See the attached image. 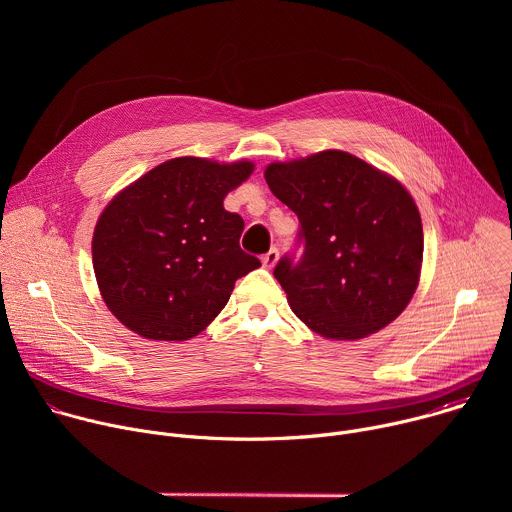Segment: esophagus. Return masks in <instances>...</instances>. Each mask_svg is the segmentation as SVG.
Returning a JSON list of instances; mask_svg holds the SVG:
<instances>
[{
  "instance_id": "esophagus-1",
  "label": "esophagus",
  "mask_w": 512,
  "mask_h": 512,
  "mask_svg": "<svg viewBox=\"0 0 512 512\" xmlns=\"http://www.w3.org/2000/svg\"><path fill=\"white\" fill-rule=\"evenodd\" d=\"M277 259H279V251H277V247H271V249L261 257L263 267H267V269H271V267L277 263Z\"/></svg>"
}]
</instances>
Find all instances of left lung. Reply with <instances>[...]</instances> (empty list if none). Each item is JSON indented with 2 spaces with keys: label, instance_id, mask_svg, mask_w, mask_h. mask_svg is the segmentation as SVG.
Here are the masks:
<instances>
[{
  "label": "left lung",
  "instance_id": "left-lung-1",
  "mask_svg": "<svg viewBox=\"0 0 512 512\" xmlns=\"http://www.w3.org/2000/svg\"><path fill=\"white\" fill-rule=\"evenodd\" d=\"M265 180L300 221L296 249L273 269L294 314L334 340L364 338L393 322L415 294L423 259L421 216L409 192L336 150L271 164Z\"/></svg>",
  "mask_w": 512,
  "mask_h": 512
}]
</instances>
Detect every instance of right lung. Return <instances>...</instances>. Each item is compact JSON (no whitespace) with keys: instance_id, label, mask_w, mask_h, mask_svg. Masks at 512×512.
Returning a JSON list of instances; mask_svg holds the SVG:
<instances>
[{"instance_id":"1","label":"right lung","mask_w":512,"mask_h":512,"mask_svg":"<svg viewBox=\"0 0 512 512\" xmlns=\"http://www.w3.org/2000/svg\"><path fill=\"white\" fill-rule=\"evenodd\" d=\"M251 162H164L119 192L93 237L101 296L129 330L152 340H188L221 312L235 281L261 261L239 245L243 218L225 196Z\"/></svg>"}]
</instances>
